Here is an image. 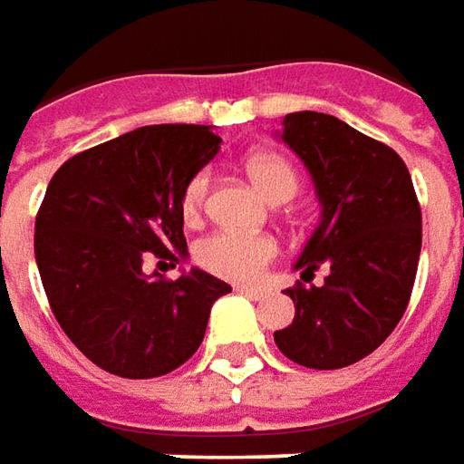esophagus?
Here are the masks:
<instances>
[{
    "mask_svg": "<svg viewBox=\"0 0 464 464\" xmlns=\"http://www.w3.org/2000/svg\"><path fill=\"white\" fill-rule=\"evenodd\" d=\"M237 291L239 294H245V296L255 298V301L263 296V288H257V285H237Z\"/></svg>",
    "mask_w": 464,
    "mask_h": 464,
    "instance_id": "1",
    "label": "esophagus"
}]
</instances>
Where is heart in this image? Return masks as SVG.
<instances>
[{"label": "heart", "mask_w": 464, "mask_h": 464, "mask_svg": "<svg viewBox=\"0 0 464 464\" xmlns=\"http://www.w3.org/2000/svg\"><path fill=\"white\" fill-rule=\"evenodd\" d=\"M247 173L260 194L270 201H285L296 194L298 173L288 158L278 152H255L247 160ZM209 191V170H198L186 183L181 194V214L196 219ZM196 263L211 276L227 281L247 283L263 276V270L278 257V242L268 235H239V232H214L196 245Z\"/></svg>", "instance_id": "b5f03b06"}]
</instances>
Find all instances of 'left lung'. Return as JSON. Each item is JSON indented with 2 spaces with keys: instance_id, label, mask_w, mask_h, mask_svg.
I'll return each instance as SVG.
<instances>
[{
  "instance_id": "1",
  "label": "left lung",
  "mask_w": 464,
  "mask_h": 464,
  "mask_svg": "<svg viewBox=\"0 0 464 464\" xmlns=\"http://www.w3.org/2000/svg\"><path fill=\"white\" fill-rule=\"evenodd\" d=\"M283 142L312 173L322 204L296 270L294 322L273 337L304 368L337 370L378 350L411 298L421 209L409 168L393 148L322 111L283 117ZM327 268L324 286L313 273Z\"/></svg>"
}]
</instances>
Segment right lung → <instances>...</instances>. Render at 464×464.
Here are the masks:
<instances>
[{
  "label": "right lung",
  "mask_w": 464,
  "mask_h": 464,
  "mask_svg": "<svg viewBox=\"0 0 464 464\" xmlns=\"http://www.w3.org/2000/svg\"><path fill=\"white\" fill-rule=\"evenodd\" d=\"M204 124H150L68 158L35 219V260L58 324L94 365L120 378H158L198 350L211 304L232 288L191 268L181 194L219 152Z\"/></svg>",
  "instance_id": "1"
}]
</instances>
